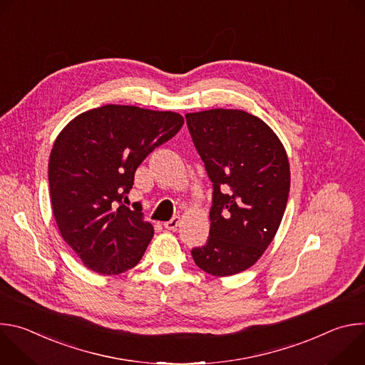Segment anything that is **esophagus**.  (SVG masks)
I'll use <instances>...</instances> for the list:
<instances>
[{"instance_id":"esophagus-1","label":"esophagus","mask_w":365,"mask_h":365,"mask_svg":"<svg viewBox=\"0 0 365 365\" xmlns=\"http://www.w3.org/2000/svg\"><path fill=\"white\" fill-rule=\"evenodd\" d=\"M163 225H165V228L169 230V231H176L178 227L180 225V217H173L170 221L165 222Z\"/></svg>"}]
</instances>
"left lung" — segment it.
Listing matches in <instances>:
<instances>
[{
  "instance_id": "obj_1",
  "label": "left lung",
  "mask_w": 365,
  "mask_h": 365,
  "mask_svg": "<svg viewBox=\"0 0 365 365\" xmlns=\"http://www.w3.org/2000/svg\"><path fill=\"white\" fill-rule=\"evenodd\" d=\"M185 117L214 189L210 237L192 257L206 273L232 276L263 255L280 227L290 189L287 154L274 131L245 111Z\"/></svg>"
}]
</instances>
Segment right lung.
Listing matches in <instances>:
<instances>
[{"mask_svg":"<svg viewBox=\"0 0 365 365\" xmlns=\"http://www.w3.org/2000/svg\"><path fill=\"white\" fill-rule=\"evenodd\" d=\"M183 123L178 113L110 103L79 114L55 140L51 207L61 235L89 270L114 276L138 264L154 230L140 205L133 211L124 202L137 168Z\"/></svg>","mask_w":365,"mask_h":365,"instance_id":"right-lung-1","label":"right lung"}]
</instances>
